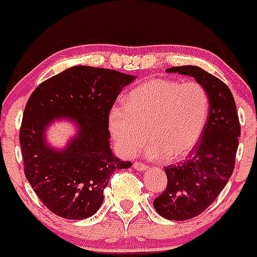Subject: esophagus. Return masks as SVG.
<instances>
[{"instance_id":"esophagus-1","label":"esophagus","mask_w":257,"mask_h":257,"mask_svg":"<svg viewBox=\"0 0 257 257\" xmlns=\"http://www.w3.org/2000/svg\"><path fill=\"white\" fill-rule=\"evenodd\" d=\"M134 168L137 171H145L148 170V166L145 165V163H142V162H134Z\"/></svg>"}]
</instances>
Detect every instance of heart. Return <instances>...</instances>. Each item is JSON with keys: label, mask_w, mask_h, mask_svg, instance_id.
<instances>
[{"label": "heart", "mask_w": 257, "mask_h": 257, "mask_svg": "<svg viewBox=\"0 0 257 257\" xmlns=\"http://www.w3.org/2000/svg\"><path fill=\"white\" fill-rule=\"evenodd\" d=\"M208 113L210 97L200 83L151 79L133 90L124 106L112 107L108 129L125 156H134L149 137L146 156L178 161L200 142Z\"/></svg>", "instance_id": "heart-1"}]
</instances>
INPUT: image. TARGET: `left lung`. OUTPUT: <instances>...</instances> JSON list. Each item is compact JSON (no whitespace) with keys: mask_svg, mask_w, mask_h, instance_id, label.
Returning a JSON list of instances; mask_svg holds the SVG:
<instances>
[{"mask_svg":"<svg viewBox=\"0 0 257 257\" xmlns=\"http://www.w3.org/2000/svg\"><path fill=\"white\" fill-rule=\"evenodd\" d=\"M167 72L193 77L210 97L208 119L195 151L184 162L165 168L167 188L154 200L160 216L171 221H185L204 212L229 180L240 123L229 87L215 75L196 66L172 67Z\"/></svg>","mask_w":257,"mask_h":257,"instance_id":"8db88e82","label":"left lung"}]
</instances>
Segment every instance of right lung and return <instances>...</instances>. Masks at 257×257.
I'll use <instances>...</instances> for the list:
<instances>
[{
  "instance_id": "obj_1",
  "label": "right lung",
  "mask_w": 257,
  "mask_h": 257,
  "mask_svg": "<svg viewBox=\"0 0 257 257\" xmlns=\"http://www.w3.org/2000/svg\"><path fill=\"white\" fill-rule=\"evenodd\" d=\"M134 79L117 70L75 66L41 83L28 100L19 133L24 173L55 215L92 216L102 205L112 174L132 166L112 154L108 113ZM60 119L74 122L78 132L66 148L53 149L46 131Z\"/></svg>"
}]
</instances>
